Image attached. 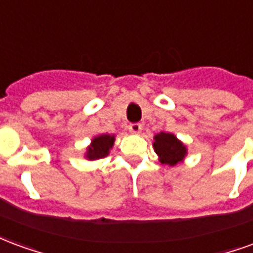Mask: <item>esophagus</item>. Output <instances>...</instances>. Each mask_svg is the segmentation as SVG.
<instances>
[{
	"mask_svg": "<svg viewBox=\"0 0 253 253\" xmlns=\"http://www.w3.org/2000/svg\"><path fill=\"white\" fill-rule=\"evenodd\" d=\"M128 130H130L132 134H139L141 130H142V125H141V123H131V125H128Z\"/></svg>",
	"mask_w": 253,
	"mask_h": 253,
	"instance_id": "34e87169",
	"label": "esophagus"
}]
</instances>
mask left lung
I'll use <instances>...</instances> for the list:
<instances>
[{
	"label": "left lung",
	"mask_w": 253,
	"mask_h": 253,
	"mask_svg": "<svg viewBox=\"0 0 253 253\" xmlns=\"http://www.w3.org/2000/svg\"><path fill=\"white\" fill-rule=\"evenodd\" d=\"M154 150L159 154L163 164L176 165L186 156V146L173 135L168 132H160L154 137Z\"/></svg>",
	"instance_id": "8db88e82"
}]
</instances>
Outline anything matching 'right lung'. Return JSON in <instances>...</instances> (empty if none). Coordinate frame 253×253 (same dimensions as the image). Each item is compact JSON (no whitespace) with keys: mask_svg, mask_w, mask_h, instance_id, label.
I'll list each match as a JSON object with an SVG mask.
<instances>
[{"mask_svg":"<svg viewBox=\"0 0 253 253\" xmlns=\"http://www.w3.org/2000/svg\"><path fill=\"white\" fill-rule=\"evenodd\" d=\"M114 141H115V137L114 135H100V137H96L92 141V145L88 148V154L86 157L89 160H97L105 157L110 149L112 148L114 145Z\"/></svg>","mask_w":253,"mask_h":253,"instance_id":"obj_1","label":"right lung"}]
</instances>
